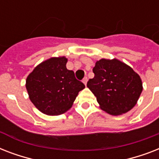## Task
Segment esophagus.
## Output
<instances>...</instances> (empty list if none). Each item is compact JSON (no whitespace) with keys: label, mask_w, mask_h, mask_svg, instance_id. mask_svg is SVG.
Instances as JSON below:
<instances>
[{"label":"esophagus","mask_w":159,"mask_h":159,"mask_svg":"<svg viewBox=\"0 0 159 159\" xmlns=\"http://www.w3.org/2000/svg\"><path fill=\"white\" fill-rule=\"evenodd\" d=\"M82 82H83V83H84L85 86H86V85H87V77H85L84 78H83V79H82Z\"/></svg>","instance_id":"obj_1"}]
</instances>
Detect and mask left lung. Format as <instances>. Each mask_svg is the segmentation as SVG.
<instances>
[{"label":"left lung","instance_id":"1","mask_svg":"<svg viewBox=\"0 0 159 159\" xmlns=\"http://www.w3.org/2000/svg\"><path fill=\"white\" fill-rule=\"evenodd\" d=\"M93 72L94 77L87 86L102 111L120 116L137 104L143 84L139 75L129 65L116 58H102L97 61Z\"/></svg>","mask_w":159,"mask_h":159}]
</instances>
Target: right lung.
<instances>
[{
  "mask_svg": "<svg viewBox=\"0 0 159 159\" xmlns=\"http://www.w3.org/2000/svg\"><path fill=\"white\" fill-rule=\"evenodd\" d=\"M67 58L53 57L37 65L26 78L25 87L31 102L42 113L58 116L73 105L85 85L67 69Z\"/></svg>",
  "mask_w": 159,
  "mask_h": 159,
  "instance_id": "right-lung-1",
  "label": "right lung"
}]
</instances>
